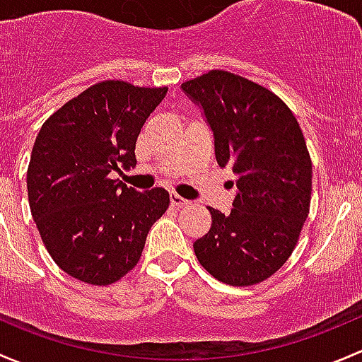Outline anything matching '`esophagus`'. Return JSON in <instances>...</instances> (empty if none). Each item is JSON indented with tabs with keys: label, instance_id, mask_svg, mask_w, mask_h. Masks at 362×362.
Masks as SVG:
<instances>
[{
	"label": "esophagus",
	"instance_id": "34e87169",
	"mask_svg": "<svg viewBox=\"0 0 362 362\" xmlns=\"http://www.w3.org/2000/svg\"><path fill=\"white\" fill-rule=\"evenodd\" d=\"M170 204H173V206H176V207H185V206H188L189 200L182 199L181 195H177L176 192H173V193H170Z\"/></svg>",
	"mask_w": 362,
	"mask_h": 362
}]
</instances>
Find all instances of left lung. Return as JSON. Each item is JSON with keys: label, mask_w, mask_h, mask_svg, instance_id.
Masks as SVG:
<instances>
[{"label": "left lung", "mask_w": 362, "mask_h": 362, "mask_svg": "<svg viewBox=\"0 0 362 362\" xmlns=\"http://www.w3.org/2000/svg\"><path fill=\"white\" fill-rule=\"evenodd\" d=\"M181 88L202 106L216 160L238 189L230 214L209 207L212 225L193 244L195 256L225 284H258L288 262L310 211L303 132L284 100L235 73L212 69Z\"/></svg>", "instance_id": "left-lung-1"}]
</instances>
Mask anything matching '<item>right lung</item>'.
Here are the masks:
<instances>
[{
  "label": "right lung",
  "mask_w": 362,
  "mask_h": 362,
  "mask_svg": "<svg viewBox=\"0 0 362 362\" xmlns=\"http://www.w3.org/2000/svg\"><path fill=\"white\" fill-rule=\"evenodd\" d=\"M167 87L106 80L59 107L40 129L28 167V197L59 268L81 282L120 281L141 258L169 192H136L111 174L136 167V141Z\"/></svg>",
  "instance_id": "1"
}]
</instances>
